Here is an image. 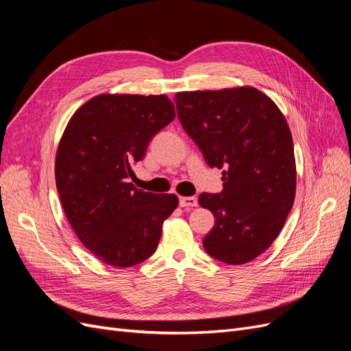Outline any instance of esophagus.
Masks as SVG:
<instances>
[{
  "instance_id": "esophagus-1",
  "label": "esophagus",
  "mask_w": 351,
  "mask_h": 351,
  "mask_svg": "<svg viewBox=\"0 0 351 351\" xmlns=\"http://www.w3.org/2000/svg\"><path fill=\"white\" fill-rule=\"evenodd\" d=\"M180 206L182 208H193L197 206V199L193 196H182L180 197Z\"/></svg>"
}]
</instances>
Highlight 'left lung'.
Segmentation results:
<instances>
[{
    "label": "left lung",
    "mask_w": 351,
    "mask_h": 351,
    "mask_svg": "<svg viewBox=\"0 0 351 351\" xmlns=\"http://www.w3.org/2000/svg\"><path fill=\"white\" fill-rule=\"evenodd\" d=\"M174 101L206 164L224 169L222 192L199 196L215 217L204 247L224 263H247L278 237L294 204L289 124L275 102L252 86L178 92Z\"/></svg>",
    "instance_id": "obj_1"
}]
</instances>
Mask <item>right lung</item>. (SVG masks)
Wrapping results in <instances>:
<instances>
[{"instance_id":"1","label":"right lung","mask_w":351,"mask_h":351,"mask_svg":"<svg viewBox=\"0 0 351 351\" xmlns=\"http://www.w3.org/2000/svg\"><path fill=\"white\" fill-rule=\"evenodd\" d=\"M176 117L165 95H98L73 114L58 145L62 209L95 258L129 268L151 258L178 197L130 183L152 137Z\"/></svg>"}]
</instances>
